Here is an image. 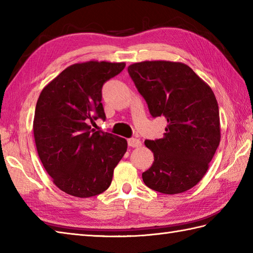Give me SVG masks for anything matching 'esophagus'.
Instances as JSON below:
<instances>
[{
	"instance_id": "esophagus-1",
	"label": "esophagus",
	"mask_w": 253,
	"mask_h": 253,
	"mask_svg": "<svg viewBox=\"0 0 253 253\" xmlns=\"http://www.w3.org/2000/svg\"><path fill=\"white\" fill-rule=\"evenodd\" d=\"M128 146L131 148H139L141 146V141L136 138H130L128 139Z\"/></svg>"
}]
</instances>
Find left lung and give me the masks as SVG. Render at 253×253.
Masks as SVG:
<instances>
[{
	"label": "left lung",
	"instance_id": "obj_1",
	"mask_svg": "<svg viewBox=\"0 0 253 253\" xmlns=\"http://www.w3.org/2000/svg\"><path fill=\"white\" fill-rule=\"evenodd\" d=\"M152 117L163 116V138L146 140L154 162L143 182L165 195L195 187L206 175L221 140L219 113L212 89L179 62L146 61L128 66Z\"/></svg>",
	"mask_w": 253,
	"mask_h": 253
}]
</instances>
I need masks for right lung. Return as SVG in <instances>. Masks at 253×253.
I'll use <instances>...</instances> for the list:
<instances>
[{"instance_id":"right-lung-1","label":"right lung","mask_w":253,"mask_h":253,"mask_svg":"<svg viewBox=\"0 0 253 253\" xmlns=\"http://www.w3.org/2000/svg\"><path fill=\"white\" fill-rule=\"evenodd\" d=\"M125 66L105 61L74 64L39 95L34 118L37 151L55 186L68 195L89 198L105 191L127 151L126 139L89 125L105 120L102 87Z\"/></svg>"}]
</instances>
